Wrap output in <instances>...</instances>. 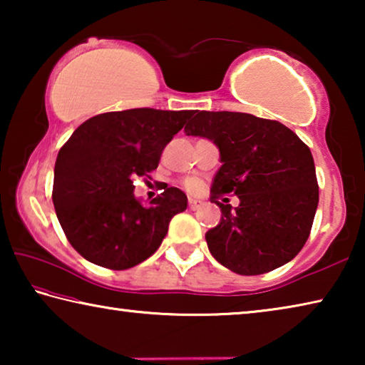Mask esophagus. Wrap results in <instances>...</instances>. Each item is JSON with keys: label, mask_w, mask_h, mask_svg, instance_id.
I'll return each instance as SVG.
<instances>
[{"label": "esophagus", "mask_w": 365, "mask_h": 365, "mask_svg": "<svg viewBox=\"0 0 365 365\" xmlns=\"http://www.w3.org/2000/svg\"><path fill=\"white\" fill-rule=\"evenodd\" d=\"M188 205L191 209H196L202 205V201L197 200V197H188Z\"/></svg>", "instance_id": "esophagus-1"}]
</instances>
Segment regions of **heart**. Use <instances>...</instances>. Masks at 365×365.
I'll list each match as a JSON object with an SVG mask.
<instances>
[{"label": "heart", "mask_w": 365, "mask_h": 365, "mask_svg": "<svg viewBox=\"0 0 365 365\" xmlns=\"http://www.w3.org/2000/svg\"><path fill=\"white\" fill-rule=\"evenodd\" d=\"M187 187H188L190 190H196V187H197V183H196V182H193V180H190V182L187 183Z\"/></svg>", "instance_id": "obj_1"}]
</instances>
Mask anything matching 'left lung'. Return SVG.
Wrapping results in <instances>:
<instances>
[{
  "mask_svg": "<svg viewBox=\"0 0 365 365\" xmlns=\"http://www.w3.org/2000/svg\"><path fill=\"white\" fill-rule=\"evenodd\" d=\"M185 133L217 146L222 165L212 197L222 217L206 233L217 262L240 275H259L298 255L319 205L316 165L298 135L277 120L246 113L195 110ZM237 194V208L217 200Z\"/></svg>",
  "mask_w": 365,
  "mask_h": 365,
  "instance_id": "obj_1",
  "label": "left lung"
}]
</instances>
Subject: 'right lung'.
<instances>
[{"label":"right lung","instance_id":"right-lung-1","mask_svg":"<svg viewBox=\"0 0 365 365\" xmlns=\"http://www.w3.org/2000/svg\"><path fill=\"white\" fill-rule=\"evenodd\" d=\"M190 114L150 108L100 114L61 148L53 205L67 240L86 261L114 270L143 262L163 243L170 219L187 209V195L168 185L150 202L141 201L133 178L158 168Z\"/></svg>","mask_w":365,"mask_h":365}]
</instances>
